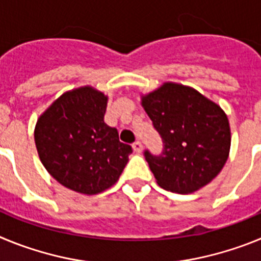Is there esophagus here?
<instances>
[{"label":"esophagus","mask_w":261,"mask_h":261,"mask_svg":"<svg viewBox=\"0 0 261 261\" xmlns=\"http://www.w3.org/2000/svg\"><path fill=\"white\" fill-rule=\"evenodd\" d=\"M133 149H135V151L136 153H141L142 151V144H141V141H135L133 142Z\"/></svg>","instance_id":"34e87169"}]
</instances>
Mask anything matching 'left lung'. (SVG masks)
<instances>
[{"label":"left lung","instance_id":"obj_1","mask_svg":"<svg viewBox=\"0 0 261 261\" xmlns=\"http://www.w3.org/2000/svg\"><path fill=\"white\" fill-rule=\"evenodd\" d=\"M142 106L163 142L159 154L144 151L158 186L187 195L211 183L227 161L231 142L220 106L177 84L144 96Z\"/></svg>","mask_w":261,"mask_h":261}]
</instances>
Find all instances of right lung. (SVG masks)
<instances>
[{"instance_id":"obj_1","label":"right lung","mask_w":261,"mask_h":261,"mask_svg":"<svg viewBox=\"0 0 261 261\" xmlns=\"http://www.w3.org/2000/svg\"><path fill=\"white\" fill-rule=\"evenodd\" d=\"M107 96L93 87L62 94L35 128L41 163L60 184L85 195L114 186L128 163L130 145L105 123Z\"/></svg>"}]
</instances>
